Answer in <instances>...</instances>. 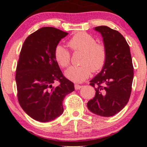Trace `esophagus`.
<instances>
[{
	"instance_id": "obj_1",
	"label": "esophagus",
	"mask_w": 147,
	"mask_h": 147,
	"mask_svg": "<svg viewBox=\"0 0 147 147\" xmlns=\"http://www.w3.org/2000/svg\"><path fill=\"white\" fill-rule=\"evenodd\" d=\"M83 87L82 85H79V84H75V90H79V89L82 88Z\"/></svg>"
}]
</instances>
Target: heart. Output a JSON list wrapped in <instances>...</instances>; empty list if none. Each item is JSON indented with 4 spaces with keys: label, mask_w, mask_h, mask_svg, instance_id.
Instances as JSON below:
<instances>
[{
    "label": "heart",
    "mask_w": 147,
    "mask_h": 147,
    "mask_svg": "<svg viewBox=\"0 0 147 147\" xmlns=\"http://www.w3.org/2000/svg\"><path fill=\"white\" fill-rule=\"evenodd\" d=\"M73 52H82L84 55L81 66L70 67L65 72V77L74 82H82L88 78L91 72H99L104 68L107 60V50L102 43H97L92 35L79 32L68 42ZM54 59L61 68H66L70 63V53L63 45H58L54 50Z\"/></svg>",
    "instance_id": "heart-1"
}]
</instances>
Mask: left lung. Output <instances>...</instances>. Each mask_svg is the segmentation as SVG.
<instances>
[{"label": "left lung", "instance_id": "left-lung-1", "mask_svg": "<svg viewBox=\"0 0 147 147\" xmlns=\"http://www.w3.org/2000/svg\"><path fill=\"white\" fill-rule=\"evenodd\" d=\"M107 50V60L102 71L90 81L95 88L93 99L87 104L91 112L103 117H111L124 109L131 96L133 65L129 45L117 30L98 26Z\"/></svg>", "mask_w": 147, "mask_h": 147}]
</instances>
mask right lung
<instances>
[{"mask_svg":"<svg viewBox=\"0 0 147 147\" xmlns=\"http://www.w3.org/2000/svg\"><path fill=\"white\" fill-rule=\"evenodd\" d=\"M68 33L44 27L27 37L16 66L18 103L30 117L48 122L63 113V101L75 90L74 84L64 77L54 59V50ZM60 82L56 87L52 86Z\"/></svg>","mask_w":147,"mask_h":147,"instance_id":"obj_1","label":"right lung"}]
</instances>
